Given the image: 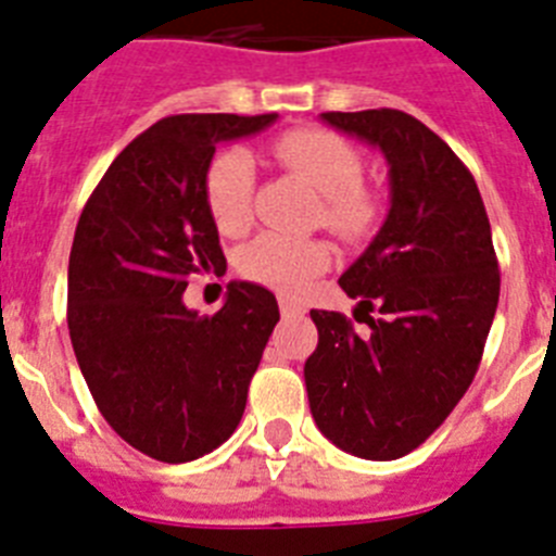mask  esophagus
Masks as SVG:
<instances>
[{
    "instance_id": "1",
    "label": "esophagus",
    "mask_w": 556,
    "mask_h": 556,
    "mask_svg": "<svg viewBox=\"0 0 556 556\" xmlns=\"http://www.w3.org/2000/svg\"><path fill=\"white\" fill-rule=\"evenodd\" d=\"M279 313H282V316H296V313H302V307H299L291 296H279Z\"/></svg>"
}]
</instances>
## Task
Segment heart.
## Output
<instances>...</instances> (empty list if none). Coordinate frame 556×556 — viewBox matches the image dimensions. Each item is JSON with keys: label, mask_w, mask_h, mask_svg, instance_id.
<instances>
[{"label": "heart", "mask_w": 556, "mask_h": 556, "mask_svg": "<svg viewBox=\"0 0 556 556\" xmlns=\"http://www.w3.org/2000/svg\"><path fill=\"white\" fill-rule=\"evenodd\" d=\"M285 170L296 173L325 195V224L336 235L358 240L375 229L380 201L366 190L364 156L352 142L321 128L288 131L271 144ZM204 198L212 224L220 235H240L254 215V162L240 148L220 151L204 176ZM330 265V251L316 240H291L282 235H260L243 245L238 268L243 277L277 291H302Z\"/></svg>", "instance_id": "b5f03b06"}]
</instances>
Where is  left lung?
<instances>
[{
  "label": "left lung",
  "instance_id": "left-lung-1",
  "mask_svg": "<svg viewBox=\"0 0 556 556\" xmlns=\"http://www.w3.org/2000/svg\"><path fill=\"white\" fill-rule=\"evenodd\" d=\"M321 119L383 153L392 206L338 279L369 332L311 311L318 346L305 364L307 400L332 445L392 462L422 445L470 389L498 307V257L476 178L428 125L397 109Z\"/></svg>",
  "mask_w": 556,
  "mask_h": 556
}]
</instances>
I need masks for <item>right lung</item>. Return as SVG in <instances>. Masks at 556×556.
<instances>
[{
	"instance_id": "obj_1",
	"label": "right lung",
	"mask_w": 556,
	"mask_h": 556,
	"mask_svg": "<svg viewBox=\"0 0 556 556\" xmlns=\"http://www.w3.org/2000/svg\"><path fill=\"white\" fill-rule=\"evenodd\" d=\"M277 114H176L139 134L86 201L70 254L72 350L105 422L181 465L224 445L279 321L263 285L229 282L215 316L185 305L192 274H224L204 198L215 144Z\"/></svg>"
}]
</instances>
